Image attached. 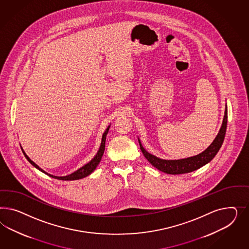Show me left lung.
Here are the masks:
<instances>
[{"label": "left lung", "instance_id": "1", "mask_svg": "<svg viewBox=\"0 0 249 249\" xmlns=\"http://www.w3.org/2000/svg\"><path fill=\"white\" fill-rule=\"evenodd\" d=\"M226 126H227V109L226 107L222 127L220 128V131L216 136V138L214 139V141L202 153L190 158L175 160H161L149 153L148 151H145L140 141H139V143H140L141 150L143 153L144 157L149 160L151 165L157 168L160 172H163L168 174H187V173L196 171L197 169L201 168L202 166L205 165L216 155V153L218 152L222 144L224 142L225 136H226Z\"/></svg>", "mask_w": 249, "mask_h": 249}]
</instances>
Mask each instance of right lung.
<instances>
[{
  "label": "right lung",
  "mask_w": 249,
  "mask_h": 249,
  "mask_svg": "<svg viewBox=\"0 0 249 249\" xmlns=\"http://www.w3.org/2000/svg\"><path fill=\"white\" fill-rule=\"evenodd\" d=\"M108 128H109V126L107 128V129L105 130V132L103 133V136H102V141H101V144H100L99 150H98V153L96 154V156H95L94 158L92 159L89 163H87L86 165H84L83 167H81L80 169H78L77 171H75V173L69 174V175H67V176H60V177H58V176H54V175H52V174H47V173H45L44 170H42L39 166L36 165V163H35V162H34V161H33V160H32L27 156V155H26V153L23 151V149H22V151H23V155L25 156V158L27 159V160L30 162L32 165L34 166V167H36V169H38L39 171H41L42 173L47 174L48 176H50V177H52V178H54V179L62 180V181H73V180H79V179H82L84 177H87V176H88V175H89L91 173H93V172L95 171V169L97 168V166L98 165L99 161L101 160V158H102L103 153H104V151H105L106 136L107 134Z\"/></svg>",
  "instance_id": "1"
}]
</instances>
